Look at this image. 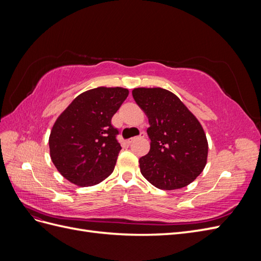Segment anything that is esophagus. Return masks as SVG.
Instances as JSON below:
<instances>
[{
    "label": "esophagus",
    "instance_id": "34e87169",
    "mask_svg": "<svg viewBox=\"0 0 261 261\" xmlns=\"http://www.w3.org/2000/svg\"><path fill=\"white\" fill-rule=\"evenodd\" d=\"M146 136V134H145V132H140V135L138 136V137H135V138H130V139H128V143L130 144V143H133L134 140L135 139H137V138H144Z\"/></svg>",
    "mask_w": 261,
    "mask_h": 261
}]
</instances>
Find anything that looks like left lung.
Instances as JSON below:
<instances>
[{
	"label": "left lung",
	"mask_w": 261,
	"mask_h": 261,
	"mask_svg": "<svg viewBox=\"0 0 261 261\" xmlns=\"http://www.w3.org/2000/svg\"><path fill=\"white\" fill-rule=\"evenodd\" d=\"M132 93L150 125V150L139 159L141 174L163 191L189 185L207 164L208 140L201 124L167 89L141 87Z\"/></svg>",
	"instance_id": "obj_1"
}]
</instances>
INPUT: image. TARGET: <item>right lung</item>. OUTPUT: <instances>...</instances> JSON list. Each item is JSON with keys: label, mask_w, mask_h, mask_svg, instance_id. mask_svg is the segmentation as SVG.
I'll list each match as a JSON object with an SVG mask.
<instances>
[{"label": "right lung", "mask_w": 261, "mask_h": 261, "mask_svg": "<svg viewBox=\"0 0 261 261\" xmlns=\"http://www.w3.org/2000/svg\"><path fill=\"white\" fill-rule=\"evenodd\" d=\"M127 96L122 87H98L77 96L57 118L50 156L70 183L93 186L111 175L122 149L111 120Z\"/></svg>", "instance_id": "obj_1"}]
</instances>
